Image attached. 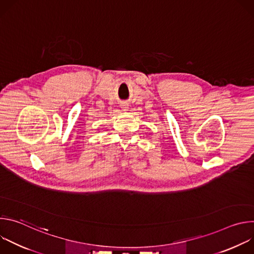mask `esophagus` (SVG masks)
<instances>
[{
    "label": "esophagus",
    "instance_id": "1",
    "mask_svg": "<svg viewBox=\"0 0 254 254\" xmlns=\"http://www.w3.org/2000/svg\"><path fill=\"white\" fill-rule=\"evenodd\" d=\"M126 108H127V107H125V110H126Z\"/></svg>",
    "mask_w": 254,
    "mask_h": 254
}]
</instances>
